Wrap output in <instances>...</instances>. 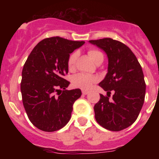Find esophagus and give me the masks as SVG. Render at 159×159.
<instances>
[{
	"label": "esophagus",
	"instance_id": "34e87169",
	"mask_svg": "<svg viewBox=\"0 0 159 159\" xmlns=\"http://www.w3.org/2000/svg\"><path fill=\"white\" fill-rule=\"evenodd\" d=\"M82 93L83 95H88V94L89 93V92H88V91H84V90H83Z\"/></svg>",
	"mask_w": 159,
	"mask_h": 159
}]
</instances>
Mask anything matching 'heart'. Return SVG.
Instances as JSON below:
<instances>
[{
	"instance_id": "1",
	"label": "heart",
	"mask_w": 159,
	"mask_h": 159,
	"mask_svg": "<svg viewBox=\"0 0 159 159\" xmlns=\"http://www.w3.org/2000/svg\"><path fill=\"white\" fill-rule=\"evenodd\" d=\"M88 55L93 60L95 64L99 63L101 60H103V54L99 50L95 48H92L88 50ZM76 52L71 53L67 59V67L69 70H73L75 65V61L77 59ZM98 77L93 75H88L85 73H78L72 77V84L76 88H80L81 89L88 90L93 86V84L98 82Z\"/></svg>"
}]
</instances>
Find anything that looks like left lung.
<instances>
[{
	"mask_svg": "<svg viewBox=\"0 0 159 159\" xmlns=\"http://www.w3.org/2000/svg\"><path fill=\"white\" fill-rule=\"evenodd\" d=\"M108 57V70L99 86L107 92L94 107L97 123L103 128L119 131L134 123L143 107L146 83L137 58L126 44L111 38L89 40ZM115 93L110 99V92Z\"/></svg>",
	"mask_w": 159,
	"mask_h": 159,
	"instance_id": "1",
	"label": "left lung"
}]
</instances>
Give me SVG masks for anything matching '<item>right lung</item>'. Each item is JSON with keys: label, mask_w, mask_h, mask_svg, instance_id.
Listing matches in <instances>:
<instances>
[{"label": "right lung", "mask_w": 159, "mask_h": 159, "mask_svg": "<svg viewBox=\"0 0 159 159\" xmlns=\"http://www.w3.org/2000/svg\"><path fill=\"white\" fill-rule=\"evenodd\" d=\"M84 41L60 36L46 38L35 46L22 70V102L31 123L43 131L64 127L71 119L73 104L80 89L66 90L67 59Z\"/></svg>", "instance_id": "add662e5"}]
</instances>
